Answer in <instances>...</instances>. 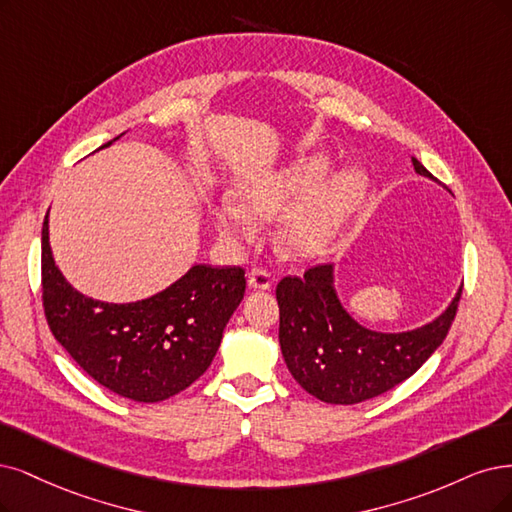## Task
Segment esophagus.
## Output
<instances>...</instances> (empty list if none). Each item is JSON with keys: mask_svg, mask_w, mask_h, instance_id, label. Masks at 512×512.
Listing matches in <instances>:
<instances>
[{"mask_svg": "<svg viewBox=\"0 0 512 512\" xmlns=\"http://www.w3.org/2000/svg\"><path fill=\"white\" fill-rule=\"evenodd\" d=\"M249 287L259 289V291H268V289H272V276L263 268H253L249 272Z\"/></svg>", "mask_w": 512, "mask_h": 512, "instance_id": "1", "label": "esophagus"}]
</instances>
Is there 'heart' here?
Wrapping results in <instances>:
<instances>
[{"label":"heart","instance_id":"1","mask_svg":"<svg viewBox=\"0 0 512 512\" xmlns=\"http://www.w3.org/2000/svg\"><path fill=\"white\" fill-rule=\"evenodd\" d=\"M329 170V156L312 154L282 168L263 170L242 179L234 189V202L225 200L219 206V232L232 240L249 238L255 232L253 219H272L287 211L291 204L312 192L329 175ZM365 194L367 175L363 170H342L314 198L297 206L280 223L276 232L278 249L293 259L318 255Z\"/></svg>","mask_w":512,"mask_h":512}]
</instances>
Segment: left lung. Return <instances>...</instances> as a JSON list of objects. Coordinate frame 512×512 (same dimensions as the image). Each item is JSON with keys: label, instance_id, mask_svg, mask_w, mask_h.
<instances>
[{"label": "left lung", "instance_id": "8db88e82", "mask_svg": "<svg viewBox=\"0 0 512 512\" xmlns=\"http://www.w3.org/2000/svg\"><path fill=\"white\" fill-rule=\"evenodd\" d=\"M415 173L434 179L420 160ZM462 289L432 323L405 331H371L344 310L333 285V266H314L304 278L278 282L280 350L297 384L331 405L380 396L418 371L449 333Z\"/></svg>", "mask_w": 512, "mask_h": 512}]
</instances>
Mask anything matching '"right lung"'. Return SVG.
I'll return each instance as SVG.
<instances>
[{"mask_svg": "<svg viewBox=\"0 0 512 512\" xmlns=\"http://www.w3.org/2000/svg\"><path fill=\"white\" fill-rule=\"evenodd\" d=\"M244 289L242 268L200 263L168 289L132 304L86 297L56 268L46 213L42 299L48 327L92 380L124 399L158 403L192 386L213 363Z\"/></svg>", "mask_w": 512, "mask_h": 512, "instance_id": "right-lung-1", "label": "right lung"}]
</instances>
